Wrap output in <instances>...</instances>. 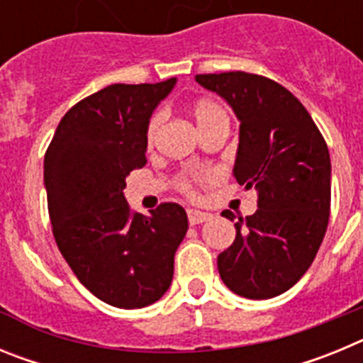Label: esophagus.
<instances>
[{"instance_id":"obj_1","label":"esophagus","mask_w":363,"mask_h":363,"mask_svg":"<svg viewBox=\"0 0 363 363\" xmlns=\"http://www.w3.org/2000/svg\"><path fill=\"white\" fill-rule=\"evenodd\" d=\"M187 216H189V223L191 225H198V223H203V221L209 220V214L207 213H201V211H187Z\"/></svg>"}]
</instances>
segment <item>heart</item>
Segmentation results:
<instances>
[{
  "mask_svg": "<svg viewBox=\"0 0 363 363\" xmlns=\"http://www.w3.org/2000/svg\"><path fill=\"white\" fill-rule=\"evenodd\" d=\"M191 114L196 121L198 129L200 133L203 134H209L211 130L218 129V127H223L227 125L229 127V114L220 104H218L216 99H211V98H200L196 101H192L191 104ZM162 123H163V114L162 112H156L152 118L149 120V125H147V134H145V140H147V145H152L156 142V138H158L160 129H162ZM178 187L179 191H184L185 194H192V187H191V178L184 176V178L178 182Z\"/></svg>",
  "mask_w": 363,
  "mask_h": 363,
  "instance_id": "heart-1",
  "label": "heart"
}]
</instances>
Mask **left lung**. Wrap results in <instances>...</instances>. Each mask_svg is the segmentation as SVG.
I'll return each instance as SVG.
<instances>
[{
  "mask_svg": "<svg viewBox=\"0 0 363 363\" xmlns=\"http://www.w3.org/2000/svg\"><path fill=\"white\" fill-rule=\"evenodd\" d=\"M240 120L233 174L258 191V209L240 218L236 238L218 256V271L233 293L267 300L289 291L313 264L331 211V158L307 108L265 76L198 74ZM221 216L234 220L225 211Z\"/></svg>",
  "mask_w": 363,
  "mask_h": 363,
  "instance_id": "obj_1",
  "label": "left lung"
}]
</instances>
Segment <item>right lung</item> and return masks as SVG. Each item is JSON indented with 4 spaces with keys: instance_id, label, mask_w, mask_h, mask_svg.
Listing matches in <instances>:
<instances>
[{
    "instance_id": "obj_1",
    "label": "right lung",
    "mask_w": 363,
    "mask_h": 363,
    "mask_svg": "<svg viewBox=\"0 0 363 363\" xmlns=\"http://www.w3.org/2000/svg\"><path fill=\"white\" fill-rule=\"evenodd\" d=\"M114 83L74 105L45 152L43 179L57 249L96 298L140 309L165 294L189 221L178 203L133 213L125 178L147 163V125L174 86Z\"/></svg>"
}]
</instances>
